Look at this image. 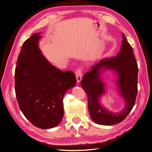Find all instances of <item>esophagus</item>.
I'll list each match as a JSON object with an SVG mask.
<instances>
[{"mask_svg": "<svg viewBox=\"0 0 152 152\" xmlns=\"http://www.w3.org/2000/svg\"><path fill=\"white\" fill-rule=\"evenodd\" d=\"M75 76H76L77 83H80V81L82 80V70H80V69H78V70H76Z\"/></svg>", "mask_w": 152, "mask_h": 152, "instance_id": "34e87169", "label": "esophagus"}]
</instances>
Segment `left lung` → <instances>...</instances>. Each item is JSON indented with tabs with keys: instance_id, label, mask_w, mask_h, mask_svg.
Wrapping results in <instances>:
<instances>
[{
	"instance_id": "obj_1",
	"label": "left lung",
	"mask_w": 152,
	"mask_h": 152,
	"mask_svg": "<svg viewBox=\"0 0 152 152\" xmlns=\"http://www.w3.org/2000/svg\"><path fill=\"white\" fill-rule=\"evenodd\" d=\"M108 69L116 72L118 90L125 103L123 109L118 113L106 109L100 103V98L105 93V85L100 74ZM137 72L138 68L133 50L122 34L121 48L117 56L100 60L86 73L80 82L87 95L90 116L95 123L112 126L121 122L128 115L135 104L137 93Z\"/></svg>"
}]
</instances>
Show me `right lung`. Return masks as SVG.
<instances>
[{
	"label": "right lung",
	"instance_id": "right-lung-1",
	"mask_svg": "<svg viewBox=\"0 0 152 152\" xmlns=\"http://www.w3.org/2000/svg\"><path fill=\"white\" fill-rule=\"evenodd\" d=\"M40 34H34L22 45L15 69V92L25 117L37 127L50 129L61 122L64 94L76 85V77L72 71L62 72L48 61L39 47Z\"/></svg>",
	"mask_w": 152,
	"mask_h": 152
}]
</instances>
